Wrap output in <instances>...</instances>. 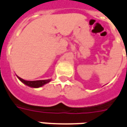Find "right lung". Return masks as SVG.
<instances>
[{"instance_id":"right-lung-1","label":"right lung","mask_w":127,"mask_h":127,"mask_svg":"<svg viewBox=\"0 0 127 127\" xmlns=\"http://www.w3.org/2000/svg\"><path fill=\"white\" fill-rule=\"evenodd\" d=\"M17 77L24 84L30 87H32V88H39V87H41L43 85H45V84L50 82V80H51V79H46V80H36V81H26V80L23 79L19 77L18 76H17Z\"/></svg>"}]
</instances>
